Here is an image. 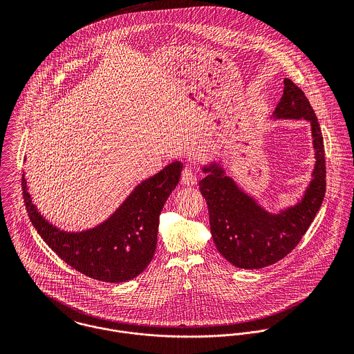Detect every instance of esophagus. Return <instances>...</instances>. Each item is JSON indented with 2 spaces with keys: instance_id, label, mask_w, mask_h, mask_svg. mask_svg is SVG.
I'll return each instance as SVG.
<instances>
[{
  "instance_id": "obj_1",
  "label": "esophagus",
  "mask_w": 354,
  "mask_h": 354,
  "mask_svg": "<svg viewBox=\"0 0 354 354\" xmlns=\"http://www.w3.org/2000/svg\"><path fill=\"white\" fill-rule=\"evenodd\" d=\"M181 183L187 187H191L196 183V174L192 166H185L181 173Z\"/></svg>"
}]
</instances>
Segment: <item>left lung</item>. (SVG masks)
Returning a JSON list of instances; mask_svg holds the SVG:
<instances>
[{
  "label": "left lung",
  "mask_w": 354,
  "mask_h": 354,
  "mask_svg": "<svg viewBox=\"0 0 354 354\" xmlns=\"http://www.w3.org/2000/svg\"><path fill=\"white\" fill-rule=\"evenodd\" d=\"M283 84V95L271 118L310 122L315 167L303 198L275 214L268 212L226 176L221 163L211 162L202 167L207 176L199 187L208 207L211 236L216 250L234 267L263 268L292 252L316 216L326 194L324 145L317 117L301 88L290 79H285Z\"/></svg>",
  "instance_id": "obj_1"
}]
</instances>
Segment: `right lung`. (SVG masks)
Masks as SVG:
<instances>
[{
	"label": "right lung",
	"mask_w": 354,
	"mask_h": 354,
	"mask_svg": "<svg viewBox=\"0 0 354 354\" xmlns=\"http://www.w3.org/2000/svg\"><path fill=\"white\" fill-rule=\"evenodd\" d=\"M183 163L174 160L142 181L101 225L65 232L50 223L32 203L23 174L26 208L35 230L66 264L103 282H125L142 274L156 248L159 215L180 181Z\"/></svg>",
	"instance_id": "1"
}]
</instances>
